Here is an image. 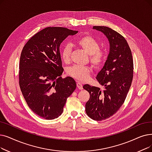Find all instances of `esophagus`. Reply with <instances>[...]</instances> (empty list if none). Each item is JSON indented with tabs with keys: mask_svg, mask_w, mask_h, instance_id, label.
Instances as JSON below:
<instances>
[{
	"mask_svg": "<svg viewBox=\"0 0 152 152\" xmlns=\"http://www.w3.org/2000/svg\"><path fill=\"white\" fill-rule=\"evenodd\" d=\"M77 87L78 89H83V84L80 82H77Z\"/></svg>",
	"mask_w": 152,
	"mask_h": 152,
	"instance_id": "34e87169",
	"label": "esophagus"
}]
</instances>
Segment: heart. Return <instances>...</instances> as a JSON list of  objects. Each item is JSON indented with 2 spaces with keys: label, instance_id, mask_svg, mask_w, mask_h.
Listing matches in <instances>:
<instances>
[{
  "label": "heart",
  "instance_id": "heart-1",
  "mask_svg": "<svg viewBox=\"0 0 152 152\" xmlns=\"http://www.w3.org/2000/svg\"><path fill=\"white\" fill-rule=\"evenodd\" d=\"M77 44L90 55V61L95 66L101 65L104 60V52L99 50V44L93 37L85 36L79 38ZM71 53L70 45H66L63 47L61 52L62 60L66 63H69ZM91 68L86 66L75 64L67 69V73L76 80L85 81L89 78Z\"/></svg>",
  "mask_w": 152,
  "mask_h": 152
}]
</instances>
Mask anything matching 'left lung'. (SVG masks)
<instances>
[{
    "mask_svg": "<svg viewBox=\"0 0 152 152\" xmlns=\"http://www.w3.org/2000/svg\"><path fill=\"white\" fill-rule=\"evenodd\" d=\"M109 43V53L96 80L105 90L84 84L90 98L86 104V113L95 121H102L114 115L123 104L133 79L134 63L129 46L124 37L110 28L94 26Z\"/></svg>",
    "mask_w": 152,
    "mask_h": 152,
    "instance_id": "1",
    "label": "left lung"
}]
</instances>
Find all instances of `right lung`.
Returning <instances> with one entry per match:
<instances>
[{
	"mask_svg": "<svg viewBox=\"0 0 152 152\" xmlns=\"http://www.w3.org/2000/svg\"><path fill=\"white\" fill-rule=\"evenodd\" d=\"M78 31L63 27H47L25 44L19 64V85L31 110L47 120L55 119L76 88L73 78L63 79L60 52L63 40Z\"/></svg>",
	"mask_w": 152,
	"mask_h": 152,
	"instance_id": "right-lung-1",
	"label": "right lung"
}]
</instances>
